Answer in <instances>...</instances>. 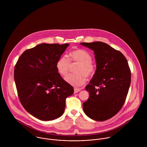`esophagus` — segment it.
<instances>
[{"mask_svg": "<svg viewBox=\"0 0 147 147\" xmlns=\"http://www.w3.org/2000/svg\"><path fill=\"white\" fill-rule=\"evenodd\" d=\"M80 90H81V89H80V88H74V93H76L80 92Z\"/></svg>", "mask_w": 147, "mask_h": 147, "instance_id": "34e87169", "label": "esophagus"}]
</instances>
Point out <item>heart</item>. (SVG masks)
<instances>
[{
  "label": "heart",
  "mask_w": 147,
  "mask_h": 147,
  "mask_svg": "<svg viewBox=\"0 0 147 147\" xmlns=\"http://www.w3.org/2000/svg\"><path fill=\"white\" fill-rule=\"evenodd\" d=\"M69 58L65 56H62L56 64L58 73L65 76L68 73L71 63H77L78 65L75 69V74L67 75L64 79L65 82L75 86H80L84 85L86 79L93 77L96 72V65L92 61L90 54L83 49H77L71 51Z\"/></svg>",
  "instance_id": "heart-1"
}]
</instances>
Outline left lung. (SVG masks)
<instances>
[{"instance_id": "8db88e82", "label": "left lung", "mask_w": 147, "mask_h": 147, "mask_svg": "<svg viewBox=\"0 0 147 147\" xmlns=\"http://www.w3.org/2000/svg\"><path fill=\"white\" fill-rule=\"evenodd\" d=\"M94 51L96 72L85 89L89 97L83 103L90 118L104 121L116 115L126 101L131 84V70L126 57L104 42H82Z\"/></svg>"}]
</instances>
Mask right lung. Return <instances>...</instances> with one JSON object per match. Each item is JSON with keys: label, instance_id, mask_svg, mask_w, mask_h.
Segmentation results:
<instances>
[{"label": "right lung", "instance_id": "1", "mask_svg": "<svg viewBox=\"0 0 147 147\" xmlns=\"http://www.w3.org/2000/svg\"><path fill=\"white\" fill-rule=\"evenodd\" d=\"M69 44L41 43L25 50L15 67L14 79L24 108L41 121L60 117L65 99L74 92L58 73L56 64Z\"/></svg>", "mask_w": 147, "mask_h": 147}]
</instances>
